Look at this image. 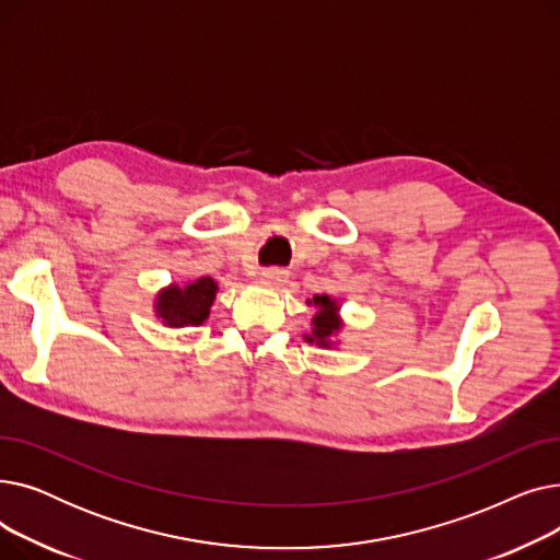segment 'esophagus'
<instances>
[{
  "label": "esophagus",
  "instance_id": "esophagus-1",
  "mask_svg": "<svg viewBox=\"0 0 560 560\" xmlns=\"http://www.w3.org/2000/svg\"><path fill=\"white\" fill-rule=\"evenodd\" d=\"M285 279H288V270H283V268H265L260 272V281L265 285H283Z\"/></svg>",
  "mask_w": 560,
  "mask_h": 560
}]
</instances>
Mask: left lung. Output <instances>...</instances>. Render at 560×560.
Listing matches in <instances>:
<instances>
[{"instance_id": "left-lung-1", "label": "left lung", "mask_w": 560, "mask_h": 560, "mask_svg": "<svg viewBox=\"0 0 560 560\" xmlns=\"http://www.w3.org/2000/svg\"><path fill=\"white\" fill-rule=\"evenodd\" d=\"M311 304V302H308ZM313 304L319 308L313 317V334L306 336L308 342H315V345H322V347H329L331 345V338L340 331L342 322L338 317V304L327 298V295H315L313 298Z\"/></svg>"}]
</instances>
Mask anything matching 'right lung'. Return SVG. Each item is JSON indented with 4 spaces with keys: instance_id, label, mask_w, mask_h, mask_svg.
<instances>
[{
    "instance_id": "1",
    "label": "right lung",
    "mask_w": 560,
    "mask_h": 560,
    "mask_svg": "<svg viewBox=\"0 0 560 560\" xmlns=\"http://www.w3.org/2000/svg\"><path fill=\"white\" fill-rule=\"evenodd\" d=\"M218 285L211 277H201L186 288L170 285L159 292L156 315L167 327H199L209 317Z\"/></svg>"
}]
</instances>
